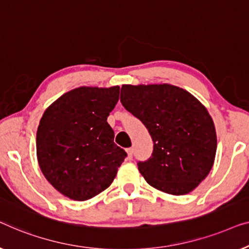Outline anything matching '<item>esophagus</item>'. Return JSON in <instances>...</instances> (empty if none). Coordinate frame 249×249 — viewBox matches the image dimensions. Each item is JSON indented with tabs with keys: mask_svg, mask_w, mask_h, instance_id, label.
I'll list each match as a JSON object with an SVG mask.
<instances>
[{
	"mask_svg": "<svg viewBox=\"0 0 249 249\" xmlns=\"http://www.w3.org/2000/svg\"><path fill=\"white\" fill-rule=\"evenodd\" d=\"M126 152H127V158L131 160L133 158V148L126 149Z\"/></svg>",
	"mask_w": 249,
	"mask_h": 249,
	"instance_id": "obj_1",
	"label": "esophagus"
}]
</instances>
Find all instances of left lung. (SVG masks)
<instances>
[{"label":"left lung","mask_w":249,"mask_h":249,"mask_svg":"<svg viewBox=\"0 0 249 249\" xmlns=\"http://www.w3.org/2000/svg\"><path fill=\"white\" fill-rule=\"evenodd\" d=\"M121 103L152 138V156L138 162L146 183L171 195L195 190L209 175L216 152L208 109L188 91L167 83L122 86Z\"/></svg>","instance_id":"1"}]
</instances>
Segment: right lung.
I'll return each mask as SVG.
<instances>
[{
    "instance_id": "obj_1",
    "label": "right lung",
    "mask_w": 249,
    "mask_h": 249,
    "mask_svg": "<svg viewBox=\"0 0 249 249\" xmlns=\"http://www.w3.org/2000/svg\"><path fill=\"white\" fill-rule=\"evenodd\" d=\"M120 87H80L55 100L37 129V159L56 191L87 201L106 190L127 156L114 143L107 117L116 106Z\"/></svg>"
}]
</instances>
